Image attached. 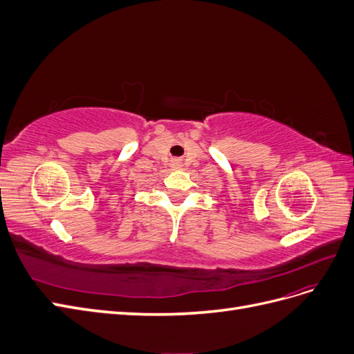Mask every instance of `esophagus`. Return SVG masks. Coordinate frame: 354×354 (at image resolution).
I'll use <instances>...</instances> for the list:
<instances>
[{"label":"esophagus","mask_w":354,"mask_h":354,"mask_svg":"<svg viewBox=\"0 0 354 354\" xmlns=\"http://www.w3.org/2000/svg\"><path fill=\"white\" fill-rule=\"evenodd\" d=\"M171 167H173L174 169H180L181 168V160L180 159H173V160H171Z\"/></svg>","instance_id":"34e87169"}]
</instances>
